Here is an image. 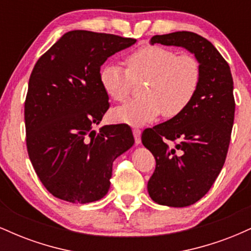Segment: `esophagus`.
Here are the masks:
<instances>
[{"mask_svg": "<svg viewBox=\"0 0 251 251\" xmlns=\"http://www.w3.org/2000/svg\"><path fill=\"white\" fill-rule=\"evenodd\" d=\"M133 135H134V142L137 145L142 143V131L139 128H133Z\"/></svg>", "mask_w": 251, "mask_h": 251, "instance_id": "obj_1", "label": "esophagus"}]
</instances>
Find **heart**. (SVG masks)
Instances as JSON below:
<instances>
[{
	"label": "heart",
	"instance_id": "b5f03b06",
	"mask_svg": "<svg viewBox=\"0 0 251 251\" xmlns=\"http://www.w3.org/2000/svg\"><path fill=\"white\" fill-rule=\"evenodd\" d=\"M126 70L105 63L99 72L100 86L109 99L123 102L134 83L143 82V98L132 100L112 112L116 122L145 125L163 113L176 118L188 109L201 83V63L194 55L179 54L163 46H144L125 59Z\"/></svg>",
	"mask_w": 251,
	"mask_h": 251
}]
</instances>
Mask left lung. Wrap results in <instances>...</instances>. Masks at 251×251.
I'll use <instances>...</instances> for the list:
<instances>
[{
  "label": "left lung",
  "instance_id": "obj_1",
  "mask_svg": "<svg viewBox=\"0 0 251 251\" xmlns=\"http://www.w3.org/2000/svg\"><path fill=\"white\" fill-rule=\"evenodd\" d=\"M150 43L183 47L201 63L200 88L188 109L142 135L155 158L150 197L160 205L183 208L209 191L226 162L235 117L234 81L220 51L198 34L154 35Z\"/></svg>",
  "mask_w": 251,
  "mask_h": 251
}]
</instances>
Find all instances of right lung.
<instances>
[{
    "instance_id": "add662e5",
    "label": "right lung",
    "mask_w": 251,
    "mask_h": 251,
    "mask_svg": "<svg viewBox=\"0 0 251 251\" xmlns=\"http://www.w3.org/2000/svg\"><path fill=\"white\" fill-rule=\"evenodd\" d=\"M137 40L72 30L37 60L25 102V142L37 177L54 197L96 201L108 192L113 162L132 148L128 125L94 131L109 107L99 81L102 63Z\"/></svg>"
}]
</instances>
